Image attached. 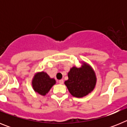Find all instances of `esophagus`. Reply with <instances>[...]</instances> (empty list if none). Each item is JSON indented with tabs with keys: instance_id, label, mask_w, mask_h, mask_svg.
Here are the masks:
<instances>
[{
	"instance_id": "1",
	"label": "esophagus",
	"mask_w": 127,
	"mask_h": 127,
	"mask_svg": "<svg viewBox=\"0 0 127 127\" xmlns=\"http://www.w3.org/2000/svg\"><path fill=\"white\" fill-rule=\"evenodd\" d=\"M59 83L61 84V85L64 84V80H63V79H60V80H59Z\"/></svg>"
}]
</instances>
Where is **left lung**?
Instances as JSON below:
<instances>
[{
    "label": "left lung",
    "instance_id": "left-lung-1",
    "mask_svg": "<svg viewBox=\"0 0 127 127\" xmlns=\"http://www.w3.org/2000/svg\"><path fill=\"white\" fill-rule=\"evenodd\" d=\"M81 66H73L68 72L69 79L64 83L73 97L82 98L90 94L97 84V76L92 67L88 63L81 62Z\"/></svg>",
    "mask_w": 127,
    "mask_h": 127
}]
</instances>
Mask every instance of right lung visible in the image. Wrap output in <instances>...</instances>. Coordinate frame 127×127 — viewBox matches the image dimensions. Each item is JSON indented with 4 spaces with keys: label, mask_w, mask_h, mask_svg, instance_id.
I'll list each match as a JSON object with an SVG mask.
<instances>
[{
    "label": "right lung",
    "mask_w": 127,
    "mask_h": 127,
    "mask_svg": "<svg viewBox=\"0 0 127 127\" xmlns=\"http://www.w3.org/2000/svg\"><path fill=\"white\" fill-rule=\"evenodd\" d=\"M55 84V79L50 77L46 72L44 71L36 72L32 79V88L34 92L42 96L46 95L51 87Z\"/></svg>",
    "instance_id": "obj_1"
}]
</instances>
